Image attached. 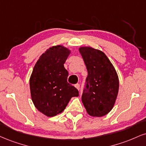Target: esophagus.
<instances>
[{"label": "esophagus", "instance_id": "34e87169", "mask_svg": "<svg viewBox=\"0 0 146 146\" xmlns=\"http://www.w3.org/2000/svg\"><path fill=\"white\" fill-rule=\"evenodd\" d=\"M75 87L77 89H78V90H80V85L79 84H75Z\"/></svg>", "mask_w": 146, "mask_h": 146}]
</instances>
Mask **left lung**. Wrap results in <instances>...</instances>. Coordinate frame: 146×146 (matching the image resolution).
Masks as SVG:
<instances>
[{
  "mask_svg": "<svg viewBox=\"0 0 146 146\" xmlns=\"http://www.w3.org/2000/svg\"><path fill=\"white\" fill-rule=\"evenodd\" d=\"M79 51L88 71L82 103L91 116H104L112 110L117 99L118 76L113 64L101 50L81 47Z\"/></svg>",
  "mask_w": 146,
  "mask_h": 146,
  "instance_id": "1",
  "label": "left lung"
}]
</instances>
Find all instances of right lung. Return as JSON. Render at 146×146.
<instances>
[{
  "label": "right lung",
  "instance_id": "obj_1",
  "mask_svg": "<svg viewBox=\"0 0 146 146\" xmlns=\"http://www.w3.org/2000/svg\"><path fill=\"white\" fill-rule=\"evenodd\" d=\"M71 51L62 45L52 46L36 62L30 78L31 99L40 112L53 117L64 111L70 100L79 92L67 82L64 66Z\"/></svg>",
  "mask_w": 146,
  "mask_h": 146
}]
</instances>
